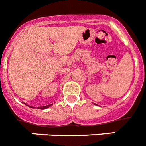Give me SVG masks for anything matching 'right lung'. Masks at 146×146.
I'll list each match as a JSON object with an SVG mask.
<instances>
[{
	"label": "right lung",
	"instance_id": "add662e5",
	"mask_svg": "<svg viewBox=\"0 0 146 146\" xmlns=\"http://www.w3.org/2000/svg\"><path fill=\"white\" fill-rule=\"evenodd\" d=\"M50 106H51V104L45 105V106H43V107H38V109H47V108H48Z\"/></svg>",
	"mask_w": 146,
	"mask_h": 146
}]
</instances>
